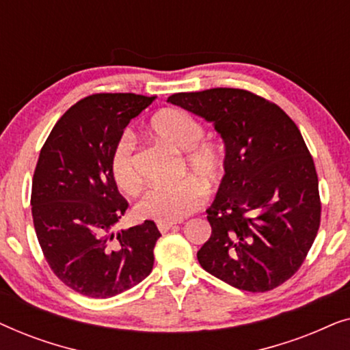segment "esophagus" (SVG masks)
Listing matches in <instances>:
<instances>
[{"mask_svg":"<svg viewBox=\"0 0 350 350\" xmlns=\"http://www.w3.org/2000/svg\"><path fill=\"white\" fill-rule=\"evenodd\" d=\"M175 226H176V223H157V228H159L161 232H167L169 229L175 228Z\"/></svg>","mask_w":350,"mask_h":350,"instance_id":"obj_1","label":"esophagus"}]
</instances>
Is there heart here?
Here are the masks:
<instances>
[{
	"mask_svg": "<svg viewBox=\"0 0 350 350\" xmlns=\"http://www.w3.org/2000/svg\"><path fill=\"white\" fill-rule=\"evenodd\" d=\"M151 129L157 137L176 151L186 152L183 164L205 186H213L223 174V156L217 146L205 143L204 127L198 119L181 109H165L156 114ZM135 140L132 133L124 132L111 151V175L116 185L126 193H135L140 186V175L135 167ZM204 186L196 180H183L175 185H152L135 205V212L143 219L157 223L180 221L198 210L204 202Z\"/></svg>",
	"mask_w": 350,
	"mask_h": 350,
	"instance_id": "heart-1",
	"label": "heart"
}]
</instances>
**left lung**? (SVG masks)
Returning <instances> with one entry per match:
<instances>
[{
	"label": "left lung",
	"mask_w": 350,
	"mask_h": 350,
	"mask_svg": "<svg viewBox=\"0 0 350 350\" xmlns=\"http://www.w3.org/2000/svg\"><path fill=\"white\" fill-rule=\"evenodd\" d=\"M167 102L212 122L224 143V175L207 208L212 236L199 265L253 293L284 284L312 247L322 208L299 129L277 105L242 89L180 92Z\"/></svg>",
	"instance_id": "left-lung-1"
}]
</instances>
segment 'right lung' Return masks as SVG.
Listing matches in <instances>:
<instances>
[{"label":"right lung","instance_id":"1","mask_svg":"<svg viewBox=\"0 0 350 350\" xmlns=\"http://www.w3.org/2000/svg\"><path fill=\"white\" fill-rule=\"evenodd\" d=\"M156 97L95 94L52 129L38 159L31 215L54 274L90 298H111L151 274L161 232L145 219L114 231L127 210L111 175V151L131 119Z\"/></svg>","mask_w":350,"mask_h":350}]
</instances>
